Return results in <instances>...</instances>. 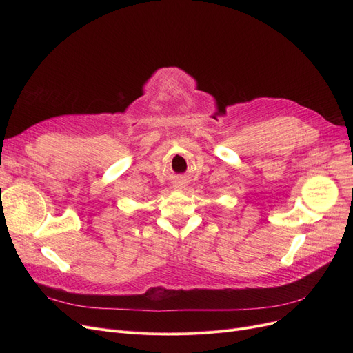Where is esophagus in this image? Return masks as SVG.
I'll list each match as a JSON object with an SVG mask.
<instances>
[{
  "label": "esophagus",
  "mask_w": 353,
  "mask_h": 353,
  "mask_svg": "<svg viewBox=\"0 0 353 353\" xmlns=\"http://www.w3.org/2000/svg\"><path fill=\"white\" fill-rule=\"evenodd\" d=\"M183 186H184V183H183V181H177L174 188H176V189H183Z\"/></svg>",
  "instance_id": "1"
}]
</instances>
